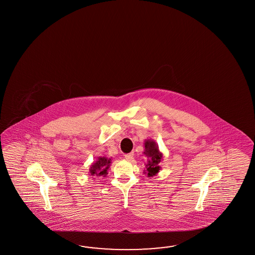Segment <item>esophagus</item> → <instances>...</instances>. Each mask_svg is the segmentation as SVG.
<instances>
[{"label":"esophagus","instance_id":"34e87169","mask_svg":"<svg viewBox=\"0 0 255 255\" xmlns=\"http://www.w3.org/2000/svg\"><path fill=\"white\" fill-rule=\"evenodd\" d=\"M133 156H134V152H130L128 154H125V158L128 160H130L133 158Z\"/></svg>","mask_w":255,"mask_h":255}]
</instances>
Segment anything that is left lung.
I'll list each match as a JSON object with an SVG mask.
<instances>
[{"mask_svg": "<svg viewBox=\"0 0 255 255\" xmlns=\"http://www.w3.org/2000/svg\"><path fill=\"white\" fill-rule=\"evenodd\" d=\"M144 154L148 157L146 164V173L148 177H153L159 171V163L162 158V154L158 150L157 144L154 141L147 139L145 142Z\"/></svg>", "mask_w": 255, "mask_h": 255, "instance_id": "8db88e82", "label": "left lung"}]
</instances>
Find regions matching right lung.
Listing matches in <instances>:
<instances>
[{
    "mask_svg": "<svg viewBox=\"0 0 255 255\" xmlns=\"http://www.w3.org/2000/svg\"><path fill=\"white\" fill-rule=\"evenodd\" d=\"M111 163V158L108 157H98V160L91 165L90 168V173L92 176H105L108 174V169Z\"/></svg>",
    "mask_w": 255,
    "mask_h": 255,
    "instance_id": "obj_1",
    "label": "right lung"
}]
</instances>
